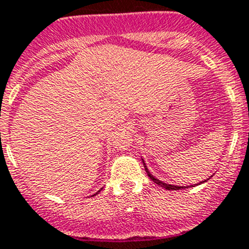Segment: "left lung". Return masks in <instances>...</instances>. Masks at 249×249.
<instances>
[{"label": "left lung", "instance_id": "1", "mask_svg": "<svg viewBox=\"0 0 249 249\" xmlns=\"http://www.w3.org/2000/svg\"><path fill=\"white\" fill-rule=\"evenodd\" d=\"M142 162H143V166H144V169H146V172H147V175H148V177L151 178L152 181L155 182L156 184H158V186H160V187H163V188H166V190H169V191H177V190H183V188H187V187L188 186H175V184H168V183H164V182H162V181H160V179H158V178H156L155 176H152L151 175V172H149L148 171V168H147V166H146V163H144V160H142ZM207 179H210V178H207ZM203 182H206V181H202V182H199L198 184H201V183H203ZM198 184H197V186H198Z\"/></svg>", "mask_w": 249, "mask_h": 249}]
</instances>
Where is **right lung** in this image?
<instances>
[{
    "instance_id": "add662e5",
    "label": "right lung",
    "mask_w": 249,
    "mask_h": 249,
    "mask_svg": "<svg viewBox=\"0 0 249 249\" xmlns=\"http://www.w3.org/2000/svg\"><path fill=\"white\" fill-rule=\"evenodd\" d=\"M98 192H100V191H98ZM98 192H97V193H98ZM97 193H96V195H97ZM96 195H93V196H96Z\"/></svg>"
}]
</instances>
